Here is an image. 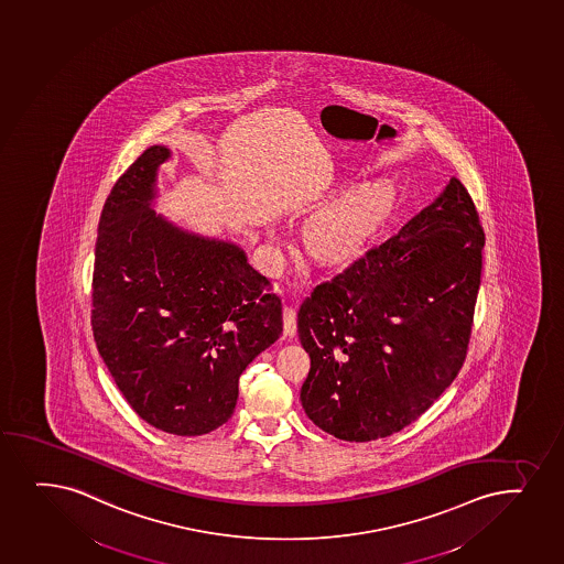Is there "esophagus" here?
I'll list each match as a JSON object with an SVG mask.
<instances>
[{"label": "esophagus", "mask_w": 564, "mask_h": 564, "mask_svg": "<svg viewBox=\"0 0 564 564\" xmlns=\"http://www.w3.org/2000/svg\"><path fill=\"white\" fill-rule=\"evenodd\" d=\"M297 333V312L292 306H284V335L293 338Z\"/></svg>", "instance_id": "34e87169"}]
</instances>
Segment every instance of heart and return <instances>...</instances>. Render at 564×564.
<instances>
[{"instance_id": "obj_1", "label": "heart", "mask_w": 564, "mask_h": 564, "mask_svg": "<svg viewBox=\"0 0 564 564\" xmlns=\"http://www.w3.org/2000/svg\"><path fill=\"white\" fill-rule=\"evenodd\" d=\"M382 197L359 192L317 213L306 227V248L324 263L351 258L375 234L382 218Z\"/></svg>"}]
</instances>
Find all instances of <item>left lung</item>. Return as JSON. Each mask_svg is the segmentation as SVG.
I'll return each instance as SVG.
<instances>
[{"label":"left lung","instance_id":"left-lung-1","mask_svg":"<svg viewBox=\"0 0 564 564\" xmlns=\"http://www.w3.org/2000/svg\"><path fill=\"white\" fill-rule=\"evenodd\" d=\"M486 237L455 176L380 247L316 285L297 314L301 404L340 441L386 438L452 386L473 329Z\"/></svg>","mask_w":564,"mask_h":564}]
</instances>
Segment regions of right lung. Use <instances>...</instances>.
Returning <instances> with one entry per match:
<instances>
[{
  "label": "right lung",
  "mask_w": 564,
  "mask_h": 564,
  "mask_svg": "<svg viewBox=\"0 0 564 564\" xmlns=\"http://www.w3.org/2000/svg\"><path fill=\"white\" fill-rule=\"evenodd\" d=\"M171 154L144 150L105 202L91 329L137 414L199 436L234 415L242 370L282 335V301L240 245L155 214L158 171Z\"/></svg>",
  "instance_id": "1"
}]
</instances>
